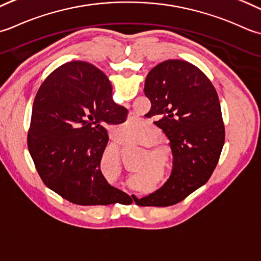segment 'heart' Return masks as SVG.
<instances>
[{
    "mask_svg": "<svg viewBox=\"0 0 261 261\" xmlns=\"http://www.w3.org/2000/svg\"><path fill=\"white\" fill-rule=\"evenodd\" d=\"M143 126L142 121H135V120H130V121H127L126 127L128 128L130 132H137L140 130L141 127Z\"/></svg>",
    "mask_w": 261,
    "mask_h": 261,
    "instance_id": "1",
    "label": "heart"
}]
</instances>
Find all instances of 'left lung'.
<instances>
[{
	"label": "left lung",
	"mask_w": 261,
	"mask_h": 261,
	"mask_svg": "<svg viewBox=\"0 0 261 261\" xmlns=\"http://www.w3.org/2000/svg\"><path fill=\"white\" fill-rule=\"evenodd\" d=\"M144 93L151 117L170 141L172 173L160 189L135 198L138 206L167 207L204 186L214 171L225 140L219 95L198 67L180 60L158 64L147 74Z\"/></svg>",
	"instance_id": "left-lung-1"
}]
</instances>
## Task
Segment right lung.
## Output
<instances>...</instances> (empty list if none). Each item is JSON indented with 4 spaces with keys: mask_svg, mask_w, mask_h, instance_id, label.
<instances>
[{
    "mask_svg": "<svg viewBox=\"0 0 261 261\" xmlns=\"http://www.w3.org/2000/svg\"><path fill=\"white\" fill-rule=\"evenodd\" d=\"M111 83L87 62H70L50 73L33 105L28 148L47 187L73 204L107 206L128 200L100 170L107 124H121L127 109L111 98Z\"/></svg>",
    "mask_w": 261,
    "mask_h": 261,
    "instance_id": "add662e5",
    "label": "right lung"
}]
</instances>
